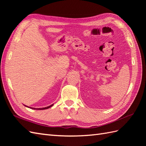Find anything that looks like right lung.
<instances>
[{
	"mask_svg": "<svg viewBox=\"0 0 146 146\" xmlns=\"http://www.w3.org/2000/svg\"><path fill=\"white\" fill-rule=\"evenodd\" d=\"M53 104H52V105H50V106H49L45 107V108H35L29 107V106H26V105H25V106H26V107H27V108H30V109H32V110H46V109H48V108H50V107L53 106Z\"/></svg>",
	"mask_w": 146,
	"mask_h": 146,
	"instance_id": "obj_1",
	"label": "right lung"
}]
</instances>
